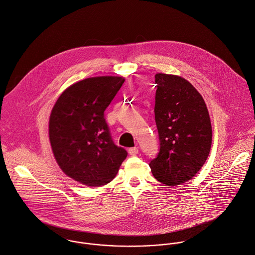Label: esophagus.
Instances as JSON below:
<instances>
[{
	"label": "esophagus",
	"instance_id": "obj_1",
	"mask_svg": "<svg viewBox=\"0 0 255 255\" xmlns=\"http://www.w3.org/2000/svg\"><path fill=\"white\" fill-rule=\"evenodd\" d=\"M128 152H129V153H130L131 155H136V154L138 153V148H136V147L130 148V149L128 150Z\"/></svg>",
	"mask_w": 255,
	"mask_h": 255
}]
</instances>
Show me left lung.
I'll return each mask as SVG.
<instances>
[{"mask_svg":"<svg viewBox=\"0 0 255 255\" xmlns=\"http://www.w3.org/2000/svg\"><path fill=\"white\" fill-rule=\"evenodd\" d=\"M154 78L159 152L149 165L157 181L175 186L203 166L211 150L212 126L203 98L188 81L160 73Z\"/></svg>","mask_w":255,"mask_h":255,"instance_id":"left-lung-1","label":"left lung"}]
</instances>
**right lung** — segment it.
Returning a JSON list of instances; mask_svg holds the SVG:
<instances>
[{
	"label": "right lung",
	"instance_id": "right-lung-1",
	"mask_svg": "<svg viewBox=\"0 0 255 255\" xmlns=\"http://www.w3.org/2000/svg\"><path fill=\"white\" fill-rule=\"evenodd\" d=\"M125 79L95 77L80 81L59 97L49 119V139L61 169L88 186L110 182L126 158L114 144L104 111Z\"/></svg>",
	"mask_w": 255,
	"mask_h": 255
}]
</instances>
